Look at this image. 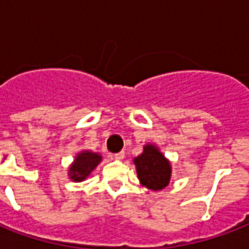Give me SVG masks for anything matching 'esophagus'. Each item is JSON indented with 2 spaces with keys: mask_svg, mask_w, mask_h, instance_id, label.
Masks as SVG:
<instances>
[{
  "mask_svg": "<svg viewBox=\"0 0 249 249\" xmlns=\"http://www.w3.org/2000/svg\"><path fill=\"white\" fill-rule=\"evenodd\" d=\"M124 157H125V152H119V153H116V155H114V159H116V160H123Z\"/></svg>",
  "mask_w": 249,
  "mask_h": 249,
  "instance_id": "esophagus-1",
  "label": "esophagus"
}]
</instances>
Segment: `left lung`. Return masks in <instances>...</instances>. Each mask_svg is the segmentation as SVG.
Returning a JSON list of instances; mask_svg holds the SVG:
<instances>
[{
    "label": "left lung",
    "mask_w": 249,
    "mask_h": 249,
    "mask_svg": "<svg viewBox=\"0 0 249 249\" xmlns=\"http://www.w3.org/2000/svg\"><path fill=\"white\" fill-rule=\"evenodd\" d=\"M133 161L142 185L153 191L167 187L171 180V165L156 146H144V152Z\"/></svg>",
    "instance_id": "left-lung-1"
}]
</instances>
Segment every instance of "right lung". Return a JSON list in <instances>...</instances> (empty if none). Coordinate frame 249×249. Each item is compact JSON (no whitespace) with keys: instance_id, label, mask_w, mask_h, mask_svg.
<instances>
[{"instance_id":"right-lung-1","label":"right lung","mask_w":249,"mask_h":249,"mask_svg":"<svg viewBox=\"0 0 249 249\" xmlns=\"http://www.w3.org/2000/svg\"><path fill=\"white\" fill-rule=\"evenodd\" d=\"M100 161H101V156L98 153L88 151L81 152L76 157L74 162L71 164V169H69V176L74 181H82L87 176H89V173L92 172L94 168L97 167Z\"/></svg>"}]
</instances>
